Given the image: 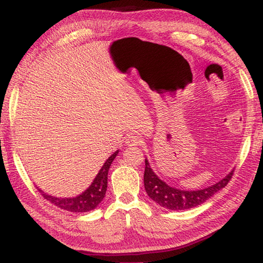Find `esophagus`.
Masks as SVG:
<instances>
[{"mask_svg":"<svg viewBox=\"0 0 263 263\" xmlns=\"http://www.w3.org/2000/svg\"><path fill=\"white\" fill-rule=\"evenodd\" d=\"M125 142L127 146H139L141 144V138L137 135H130L127 136Z\"/></svg>","mask_w":263,"mask_h":263,"instance_id":"34e87169","label":"esophagus"}]
</instances>
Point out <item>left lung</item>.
Segmentation results:
<instances>
[{
  "instance_id": "8db88e82",
  "label": "left lung",
  "mask_w": 263,
  "mask_h": 263,
  "mask_svg": "<svg viewBox=\"0 0 263 263\" xmlns=\"http://www.w3.org/2000/svg\"><path fill=\"white\" fill-rule=\"evenodd\" d=\"M233 172L234 169L224 179L208 188L199 190H181L173 188L166 182L160 180L151 168L148 160L145 159L144 185L147 195L160 206L169 209V210H186V209L201 205L220 189L225 188L229 181L232 179Z\"/></svg>"
}]
</instances>
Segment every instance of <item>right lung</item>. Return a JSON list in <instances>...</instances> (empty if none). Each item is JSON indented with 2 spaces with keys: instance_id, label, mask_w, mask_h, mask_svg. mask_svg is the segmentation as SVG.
<instances>
[{
  "instance_id": "1",
  "label": "right lung",
  "mask_w": 263,
  "mask_h": 263,
  "mask_svg": "<svg viewBox=\"0 0 263 263\" xmlns=\"http://www.w3.org/2000/svg\"><path fill=\"white\" fill-rule=\"evenodd\" d=\"M118 151L111 155V157L106 160L103 166L100 169L99 174L92 181V183L89 185V188L83 191L81 195L77 196V197H69V198H59L54 197V196L47 195L44 193L42 189H39V193L47 201H50L55 206L62 209V210H67L70 212H88L94 210L97 205L103 201L106 186H108V172L109 168L112 163L114 159L117 157Z\"/></svg>"
}]
</instances>
